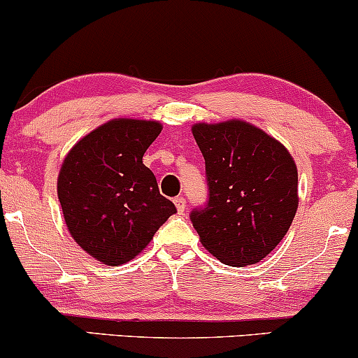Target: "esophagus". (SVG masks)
Instances as JSON below:
<instances>
[{
  "instance_id": "esophagus-1",
  "label": "esophagus",
  "mask_w": 358,
  "mask_h": 358,
  "mask_svg": "<svg viewBox=\"0 0 358 358\" xmlns=\"http://www.w3.org/2000/svg\"><path fill=\"white\" fill-rule=\"evenodd\" d=\"M173 202H175V207H176V210H178V213H183L185 208H187V200H185L183 196H176Z\"/></svg>"
}]
</instances>
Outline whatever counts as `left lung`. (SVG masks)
I'll list each match as a JSON object with an SVG mask.
<instances>
[{
    "label": "left lung",
    "instance_id": "8db88e82",
    "mask_svg": "<svg viewBox=\"0 0 358 358\" xmlns=\"http://www.w3.org/2000/svg\"><path fill=\"white\" fill-rule=\"evenodd\" d=\"M205 159L208 202L190 219L208 252L229 266L262 261L298 208V170L278 139L239 119L192 127Z\"/></svg>",
    "mask_w": 358,
    "mask_h": 358
}]
</instances>
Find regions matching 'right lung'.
Returning a JSON list of instances; mask_svg holds the SVG:
<instances>
[{
	"label": "right lung",
	"instance_id": "right-lung-1",
	"mask_svg": "<svg viewBox=\"0 0 358 358\" xmlns=\"http://www.w3.org/2000/svg\"><path fill=\"white\" fill-rule=\"evenodd\" d=\"M162 124L113 119L89 133L62 163L57 193L73 241L108 266L131 261L176 212L143 155Z\"/></svg>",
	"mask_w": 358,
	"mask_h": 358
}]
</instances>
